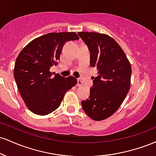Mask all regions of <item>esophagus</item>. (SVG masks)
I'll list each match as a JSON object with an SVG mask.
<instances>
[{
    "label": "esophagus",
    "mask_w": 156,
    "mask_h": 156,
    "mask_svg": "<svg viewBox=\"0 0 156 156\" xmlns=\"http://www.w3.org/2000/svg\"><path fill=\"white\" fill-rule=\"evenodd\" d=\"M77 85H78V87H81V86H83V82H82V80L80 79H78V83H77Z\"/></svg>",
    "instance_id": "1"
}]
</instances>
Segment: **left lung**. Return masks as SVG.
<instances>
[{
  "label": "left lung",
  "instance_id": "obj_1",
  "mask_svg": "<svg viewBox=\"0 0 156 156\" xmlns=\"http://www.w3.org/2000/svg\"><path fill=\"white\" fill-rule=\"evenodd\" d=\"M90 51V65L98 69L84 112L96 121L107 119L117 111L130 87L131 67L119 44L110 36L97 32H78Z\"/></svg>",
  "mask_w": 156,
  "mask_h": 156
}]
</instances>
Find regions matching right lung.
Listing matches in <instances>:
<instances>
[{
	"mask_svg": "<svg viewBox=\"0 0 156 156\" xmlns=\"http://www.w3.org/2000/svg\"><path fill=\"white\" fill-rule=\"evenodd\" d=\"M79 37L75 32L48 33L36 38L25 47L16 58L14 77L23 101L34 114L47 115L59 106L64 94L77 83L50 72L58 64L64 44Z\"/></svg>",
	"mask_w": 156,
	"mask_h": 156,
	"instance_id": "1",
	"label": "right lung"
}]
</instances>
